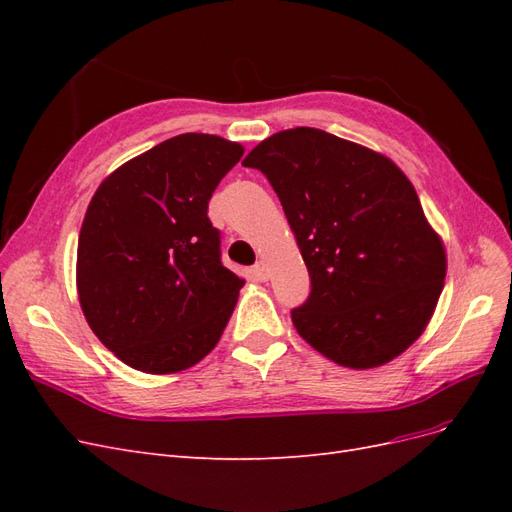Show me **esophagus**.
Listing matches in <instances>:
<instances>
[{
	"label": "esophagus",
	"mask_w": 512,
	"mask_h": 512,
	"mask_svg": "<svg viewBox=\"0 0 512 512\" xmlns=\"http://www.w3.org/2000/svg\"><path fill=\"white\" fill-rule=\"evenodd\" d=\"M252 275H254V280H258V282H265L267 277H269V269H267V265L265 262H256V265L252 267Z\"/></svg>",
	"instance_id": "34e87169"
}]
</instances>
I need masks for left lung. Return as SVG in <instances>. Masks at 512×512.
<instances>
[{"instance_id":"left-lung-1","label":"left lung","mask_w":512,"mask_h":512,"mask_svg":"<svg viewBox=\"0 0 512 512\" xmlns=\"http://www.w3.org/2000/svg\"><path fill=\"white\" fill-rule=\"evenodd\" d=\"M243 166L267 177L309 271L290 316L305 342L354 369L389 363L423 333L446 277L412 183L380 153L316 128L277 132Z\"/></svg>"}]
</instances>
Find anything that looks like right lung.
Wrapping results in <instances>:
<instances>
[{"label":"right lung","mask_w":512,"mask_h":512,"mask_svg":"<svg viewBox=\"0 0 512 512\" xmlns=\"http://www.w3.org/2000/svg\"><path fill=\"white\" fill-rule=\"evenodd\" d=\"M243 147L179 134L117 168L91 198L76 286L100 342L147 374L188 369L218 344L243 280L222 265L209 200Z\"/></svg>","instance_id":"obj_1"}]
</instances>
